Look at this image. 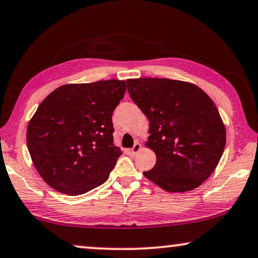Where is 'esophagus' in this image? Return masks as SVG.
I'll return each mask as SVG.
<instances>
[{"instance_id":"obj_1","label":"esophagus","mask_w":258,"mask_h":258,"mask_svg":"<svg viewBox=\"0 0 258 258\" xmlns=\"http://www.w3.org/2000/svg\"><path fill=\"white\" fill-rule=\"evenodd\" d=\"M141 149H142V147H141V144L138 143V142H136L135 144H134V147L130 149V154H133V155H136V154H138V152L141 151Z\"/></svg>"}]
</instances>
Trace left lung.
I'll use <instances>...</instances> for the list:
<instances>
[{
  "label": "left lung",
  "instance_id": "left-lung-1",
  "mask_svg": "<svg viewBox=\"0 0 258 258\" xmlns=\"http://www.w3.org/2000/svg\"><path fill=\"white\" fill-rule=\"evenodd\" d=\"M149 120L145 145L154 169L143 174L167 192H188L213 173L226 145V128L213 100L197 85L166 78L125 80Z\"/></svg>",
  "mask_w": 258,
  "mask_h": 258
}]
</instances>
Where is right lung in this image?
<instances>
[{
  "instance_id": "add662e5",
  "label": "right lung",
  "mask_w": 258,
  "mask_h": 258,
  "mask_svg": "<svg viewBox=\"0 0 258 258\" xmlns=\"http://www.w3.org/2000/svg\"><path fill=\"white\" fill-rule=\"evenodd\" d=\"M125 81L67 84L50 93L27 129V144L40 177L55 191L79 196L109 177L121 149L114 145L111 115Z\"/></svg>"
}]
</instances>
